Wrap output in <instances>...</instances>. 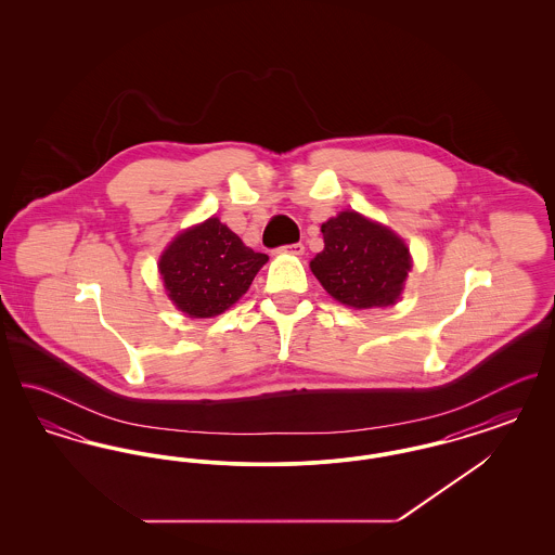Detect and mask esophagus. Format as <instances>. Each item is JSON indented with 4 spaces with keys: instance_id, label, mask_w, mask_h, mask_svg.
Masks as SVG:
<instances>
[{
    "instance_id": "esophagus-1",
    "label": "esophagus",
    "mask_w": 555,
    "mask_h": 555,
    "mask_svg": "<svg viewBox=\"0 0 555 555\" xmlns=\"http://www.w3.org/2000/svg\"><path fill=\"white\" fill-rule=\"evenodd\" d=\"M304 243H291V245H283V247H279V251H283V254H293V256H301L304 254Z\"/></svg>"
}]
</instances>
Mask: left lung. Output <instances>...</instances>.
I'll return each mask as SVG.
<instances>
[{
  "mask_svg": "<svg viewBox=\"0 0 555 555\" xmlns=\"http://www.w3.org/2000/svg\"><path fill=\"white\" fill-rule=\"evenodd\" d=\"M324 249L310 262L320 285L345 306L366 310L396 304L412 268L405 243L358 211L322 224Z\"/></svg>",
  "mask_w": 555,
  "mask_h": 555,
  "instance_id": "obj_1",
  "label": "left lung"
}]
</instances>
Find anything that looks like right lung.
<instances>
[{
  "mask_svg": "<svg viewBox=\"0 0 555 555\" xmlns=\"http://www.w3.org/2000/svg\"><path fill=\"white\" fill-rule=\"evenodd\" d=\"M266 260V254L245 247L227 224L210 218L170 243L159 274L181 312L210 318L229 310L249 289Z\"/></svg>",
  "mask_w": 555,
  "mask_h": 555,
  "instance_id": "obj_1",
  "label": "right lung"
}]
</instances>
